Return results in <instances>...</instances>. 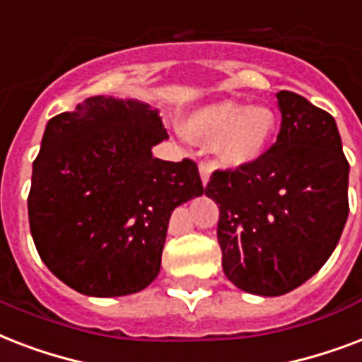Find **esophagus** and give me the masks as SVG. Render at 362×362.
Masks as SVG:
<instances>
[{
    "label": "esophagus",
    "mask_w": 362,
    "mask_h": 362,
    "mask_svg": "<svg viewBox=\"0 0 362 362\" xmlns=\"http://www.w3.org/2000/svg\"><path fill=\"white\" fill-rule=\"evenodd\" d=\"M199 175H201V182H203V186L206 187L210 180V165L209 163H201L199 165Z\"/></svg>",
    "instance_id": "esophagus-1"
}]
</instances>
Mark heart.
I'll use <instances>...</instances> for the list:
<instances>
[{
  "label": "heart",
  "instance_id": "b5f03b06",
  "mask_svg": "<svg viewBox=\"0 0 362 362\" xmlns=\"http://www.w3.org/2000/svg\"><path fill=\"white\" fill-rule=\"evenodd\" d=\"M182 129L192 142L210 146L218 167L242 169L269 152L278 131V120L269 107H246L223 99L193 110Z\"/></svg>",
  "mask_w": 362,
  "mask_h": 362
}]
</instances>
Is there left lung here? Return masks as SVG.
Here are the masks:
<instances>
[{"label": "left lung", "instance_id": "obj_1", "mask_svg": "<svg viewBox=\"0 0 362 362\" xmlns=\"http://www.w3.org/2000/svg\"><path fill=\"white\" fill-rule=\"evenodd\" d=\"M278 141L253 165L216 170L221 267L242 291L278 297L327 263L349 214V163L337 122L298 93H276Z\"/></svg>", "mask_w": 362, "mask_h": 362}]
</instances>
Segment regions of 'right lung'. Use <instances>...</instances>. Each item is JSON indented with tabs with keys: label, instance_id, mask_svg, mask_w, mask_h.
I'll return each mask as SVG.
<instances>
[{
	"label": "right lung",
	"instance_id": "add662e5",
	"mask_svg": "<svg viewBox=\"0 0 362 362\" xmlns=\"http://www.w3.org/2000/svg\"><path fill=\"white\" fill-rule=\"evenodd\" d=\"M158 110L95 95L48 120L28 197L42 263L88 297L142 291L161 269L173 210L203 195L197 165L152 156Z\"/></svg>",
	"mask_w": 362,
	"mask_h": 362
}]
</instances>
